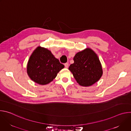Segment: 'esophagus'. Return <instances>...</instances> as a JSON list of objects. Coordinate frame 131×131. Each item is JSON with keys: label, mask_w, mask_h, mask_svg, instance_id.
<instances>
[{"label": "esophagus", "mask_w": 131, "mask_h": 131, "mask_svg": "<svg viewBox=\"0 0 131 131\" xmlns=\"http://www.w3.org/2000/svg\"><path fill=\"white\" fill-rule=\"evenodd\" d=\"M64 65H65V68H67L68 67V65H69V64H68V63H65V64H64Z\"/></svg>", "instance_id": "1"}]
</instances>
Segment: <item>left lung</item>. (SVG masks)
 I'll return each instance as SVG.
<instances>
[{
    "label": "left lung",
    "instance_id": "left-lung-1",
    "mask_svg": "<svg viewBox=\"0 0 131 131\" xmlns=\"http://www.w3.org/2000/svg\"><path fill=\"white\" fill-rule=\"evenodd\" d=\"M74 63L69 70L79 85L89 86L97 82L103 74L101 63L97 54L86 48L78 52L73 58Z\"/></svg>",
    "mask_w": 131,
    "mask_h": 131
}]
</instances>
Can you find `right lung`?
Returning a JSON list of instances; mask_svg holds the SVG:
<instances>
[{
	"mask_svg": "<svg viewBox=\"0 0 131 131\" xmlns=\"http://www.w3.org/2000/svg\"><path fill=\"white\" fill-rule=\"evenodd\" d=\"M64 65L60 63L46 48L37 47L32 52L27 65V72L35 82L41 85L49 83L57 77Z\"/></svg>",
	"mask_w": 131,
	"mask_h": 131,
	"instance_id": "obj_1",
	"label": "right lung"
}]
</instances>
